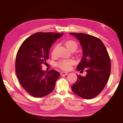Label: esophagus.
I'll list each match as a JSON object with an SVG mask.
<instances>
[{"instance_id":"esophagus-1","label":"esophagus","mask_w":123,"mask_h":123,"mask_svg":"<svg viewBox=\"0 0 123 123\" xmlns=\"http://www.w3.org/2000/svg\"><path fill=\"white\" fill-rule=\"evenodd\" d=\"M60 74L61 75H67L68 74V72H62L60 73Z\"/></svg>"}]
</instances>
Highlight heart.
I'll return each mask as SVG.
<instances>
[{"mask_svg": "<svg viewBox=\"0 0 123 123\" xmlns=\"http://www.w3.org/2000/svg\"><path fill=\"white\" fill-rule=\"evenodd\" d=\"M65 46L69 50L72 49L77 48V43H75L74 41L73 40H69V41H67L65 43ZM55 49L54 48L52 51V55H54L55 54ZM74 61L72 59H62L60 61H59L57 63V65L59 68L63 70H69L70 68H71L72 65L74 64Z\"/></svg>", "mask_w": 123, "mask_h": 123, "instance_id": "heart-1", "label": "heart"}]
</instances>
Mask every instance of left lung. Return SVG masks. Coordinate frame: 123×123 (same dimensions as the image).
<instances>
[{
  "label": "left lung",
  "mask_w": 123,
  "mask_h": 123,
  "mask_svg": "<svg viewBox=\"0 0 123 123\" xmlns=\"http://www.w3.org/2000/svg\"><path fill=\"white\" fill-rule=\"evenodd\" d=\"M70 34L79 40L83 50V57L77 69L87 72L85 77L77 75L72 90L82 98H93L103 90L110 77L111 63L109 54L98 38L83 33Z\"/></svg>",
  "instance_id": "left-lung-1"
}]
</instances>
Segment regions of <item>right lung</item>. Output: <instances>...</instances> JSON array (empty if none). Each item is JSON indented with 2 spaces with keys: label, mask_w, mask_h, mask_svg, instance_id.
Here are the masks:
<instances>
[{
  "label": "right lung",
  "mask_w": 123,
  "mask_h": 123,
  "mask_svg": "<svg viewBox=\"0 0 123 123\" xmlns=\"http://www.w3.org/2000/svg\"><path fill=\"white\" fill-rule=\"evenodd\" d=\"M63 33L37 32L23 41L17 54L16 72L21 85L30 95L42 97L53 92L60 73L55 70H42L46 63L49 50Z\"/></svg>",
  "instance_id": "1"
}]
</instances>
